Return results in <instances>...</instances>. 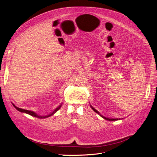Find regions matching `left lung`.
I'll use <instances>...</instances> for the list:
<instances>
[{
  "mask_svg": "<svg viewBox=\"0 0 157 157\" xmlns=\"http://www.w3.org/2000/svg\"><path fill=\"white\" fill-rule=\"evenodd\" d=\"M90 107L92 108V109H93L94 111L95 112H96V113H99H99L97 111V110L96 109H94L93 106H90ZM100 116L101 117H103V118H105V119H106V120H107V121H118V120H120V119H118V118H106V117H103V116H102L101 115H100Z\"/></svg>",
  "mask_w": 157,
  "mask_h": 157,
  "instance_id": "obj_1",
  "label": "left lung"
}]
</instances>
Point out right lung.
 Instances as JSON below:
<instances>
[{"label":"right lung","mask_w":157,"mask_h":157,"mask_svg":"<svg viewBox=\"0 0 157 157\" xmlns=\"http://www.w3.org/2000/svg\"><path fill=\"white\" fill-rule=\"evenodd\" d=\"M13 105L15 107V108H16V109H17V110H18V111H20V112H23V113H26L29 114V115H32V116L35 117H36V118H48V117H50V116L52 115L53 114H54L55 113H56L59 109H60V108H61V105L59 106L56 109H55V110H54V111L52 113H51V114H49V115H47V116H40V115H38L37 114H36V113H35V112H33L29 111V110L24 109H22V108H18V107L16 106L14 104H13Z\"/></svg>","instance_id":"right-lung-1"}]
</instances>
